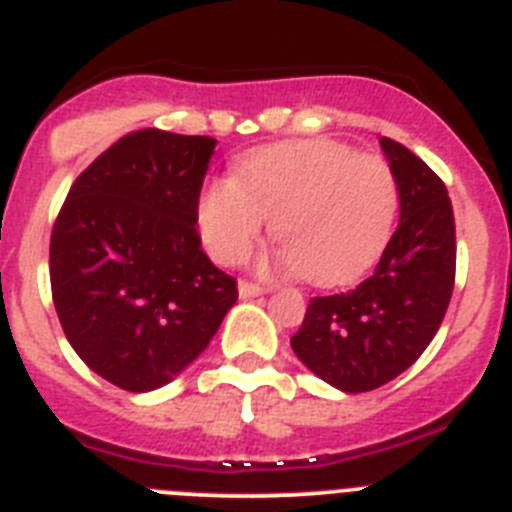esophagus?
<instances>
[{
	"label": "esophagus",
	"mask_w": 512,
	"mask_h": 512,
	"mask_svg": "<svg viewBox=\"0 0 512 512\" xmlns=\"http://www.w3.org/2000/svg\"><path fill=\"white\" fill-rule=\"evenodd\" d=\"M264 292H266V287H261V284H256V282H248V279H241V282H238V295H241L243 300L259 297V295H264Z\"/></svg>",
	"instance_id": "esophagus-1"
}]
</instances>
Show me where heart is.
<instances>
[{
    "label": "heart",
    "mask_w": 512,
    "mask_h": 512,
    "mask_svg": "<svg viewBox=\"0 0 512 512\" xmlns=\"http://www.w3.org/2000/svg\"><path fill=\"white\" fill-rule=\"evenodd\" d=\"M395 212L397 182L382 156L310 138L253 151L233 179H217L202 192L197 223L212 259L233 266L274 220L284 243L277 264L330 287L374 264Z\"/></svg>",
    "instance_id": "b5f03b06"
}]
</instances>
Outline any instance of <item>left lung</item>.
<instances>
[{
    "instance_id": "left-lung-1",
    "label": "left lung",
    "mask_w": 512,
    "mask_h": 512,
    "mask_svg": "<svg viewBox=\"0 0 512 512\" xmlns=\"http://www.w3.org/2000/svg\"><path fill=\"white\" fill-rule=\"evenodd\" d=\"M400 192V225L369 279L312 297L292 336L297 359L343 392H369L418 361L441 328L456 279V225L441 176L382 138Z\"/></svg>"
}]
</instances>
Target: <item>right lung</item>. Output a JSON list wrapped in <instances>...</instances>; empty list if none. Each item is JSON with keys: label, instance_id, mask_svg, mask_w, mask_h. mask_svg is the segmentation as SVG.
Masks as SVG:
<instances>
[{"label": "right lung", "instance_id": "right-lung-1", "mask_svg": "<svg viewBox=\"0 0 512 512\" xmlns=\"http://www.w3.org/2000/svg\"><path fill=\"white\" fill-rule=\"evenodd\" d=\"M212 153L207 135H122L76 176L53 223L51 292L63 333L120 390L171 382L238 300L194 225Z\"/></svg>", "mask_w": 512, "mask_h": 512}]
</instances>
